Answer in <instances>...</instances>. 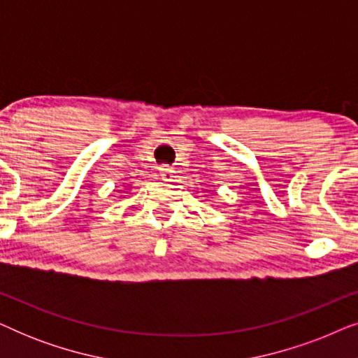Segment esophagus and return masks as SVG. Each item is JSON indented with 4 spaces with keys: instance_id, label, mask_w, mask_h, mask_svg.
<instances>
[{
    "instance_id": "1",
    "label": "esophagus",
    "mask_w": 358,
    "mask_h": 358,
    "mask_svg": "<svg viewBox=\"0 0 358 358\" xmlns=\"http://www.w3.org/2000/svg\"><path fill=\"white\" fill-rule=\"evenodd\" d=\"M161 179L166 180V182H171V180L174 179L173 168H169V166H163V168H161Z\"/></svg>"
}]
</instances>
